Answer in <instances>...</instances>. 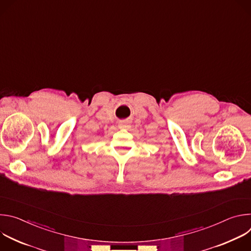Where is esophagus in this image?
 <instances>
[{
    "mask_svg": "<svg viewBox=\"0 0 251 251\" xmlns=\"http://www.w3.org/2000/svg\"><path fill=\"white\" fill-rule=\"evenodd\" d=\"M130 123H129V121H127V120H125V121H123V122H121L120 124H119V128L120 129H125V130H128V129H130Z\"/></svg>",
    "mask_w": 251,
    "mask_h": 251,
    "instance_id": "34e87169",
    "label": "esophagus"
}]
</instances>
